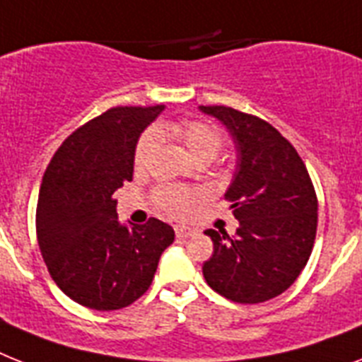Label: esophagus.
<instances>
[{"mask_svg":"<svg viewBox=\"0 0 362 362\" xmlns=\"http://www.w3.org/2000/svg\"><path fill=\"white\" fill-rule=\"evenodd\" d=\"M198 233V229L190 228V226H175V235L179 238H188V237H194Z\"/></svg>","mask_w":362,"mask_h":362,"instance_id":"obj_1","label":"esophagus"}]
</instances>
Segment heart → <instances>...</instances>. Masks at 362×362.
<instances>
[{"mask_svg": "<svg viewBox=\"0 0 362 362\" xmlns=\"http://www.w3.org/2000/svg\"><path fill=\"white\" fill-rule=\"evenodd\" d=\"M160 136L179 140L194 160H213L222 149V134L213 124L202 120L168 122L157 125L155 129H148L140 136L134 149V164L139 168L148 166L159 148ZM198 196L199 192L196 188L177 187V185H164L153 194L157 207L163 213L177 218L187 216L192 211Z\"/></svg>", "mask_w": 362, "mask_h": 362, "instance_id": "heart-1", "label": "heart"}]
</instances>
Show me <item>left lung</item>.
<instances>
[{
	"mask_svg": "<svg viewBox=\"0 0 362 362\" xmlns=\"http://www.w3.org/2000/svg\"><path fill=\"white\" fill-rule=\"evenodd\" d=\"M229 129L237 172L223 198L238 220L235 237L207 229L213 257L203 277L237 303H261L285 292L309 261L318 226V199L305 164L276 127L223 105L199 107Z\"/></svg>",
	"mask_w": 362,
	"mask_h": 362,
	"instance_id": "left-lung-1",
	"label": "left lung"
}]
</instances>
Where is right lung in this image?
I'll list each match as a JSON object with an SVG mask.
<instances>
[{
	"label": "right lung",
	"mask_w": 362,
	"mask_h": 362,
	"mask_svg": "<svg viewBox=\"0 0 362 362\" xmlns=\"http://www.w3.org/2000/svg\"><path fill=\"white\" fill-rule=\"evenodd\" d=\"M164 105L112 107L68 136L42 177L37 238L49 276L95 310L124 309L144 294L175 233L149 218L122 226L112 194L133 179L140 133Z\"/></svg>",
	"instance_id": "1"
}]
</instances>
